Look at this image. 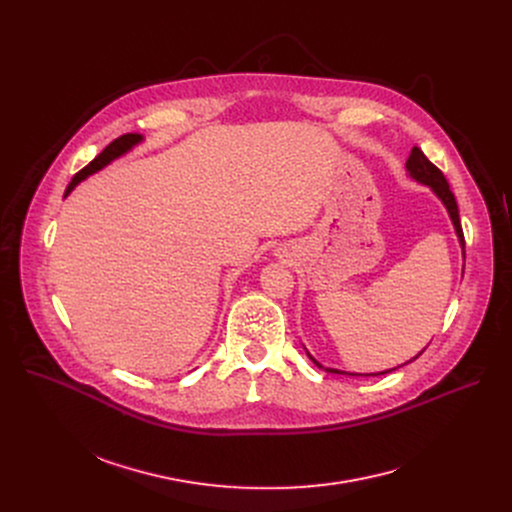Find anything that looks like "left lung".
I'll return each instance as SVG.
<instances>
[{
  "label": "left lung",
  "mask_w": 512,
  "mask_h": 512,
  "mask_svg": "<svg viewBox=\"0 0 512 512\" xmlns=\"http://www.w3.org/2000/svg\"><path fill=\"white\" fill-rule=\"evenodd\" d=\"M407 172H409L411 178H415V180L421 182V184H427L437 196H440V200L446 204V208H448V212H450V216H452V223H454V227H456L458 239H460V243H462V247H464V231H462V223H460L458 202H456V196H454V192L450 190V184H448L446 176L442 174V170L437 168V166H433V164L425 158V154H423L419 148H413V150H411V156H409V160H407ZM421 352H423V350H421ZM421 352H419L417 356H421ZM308 356H310V354H308ZM417 356H415V358H417ZM310 358H312V356H310ZM415 358H413V360H415ZM312 360H314L316 367L324 369L316 358H312ZM409 362H411V360H409ZM401 367H403V364H401ZM397 369H399V367H397ZM324 371H326V373H338V375H350V377H379V375H387V373H391V371H395V369L383 371V373H371V375L344 373V371H338V369H324Z\"/></svg>",
  "instance_id": "1"
}]
</instances>
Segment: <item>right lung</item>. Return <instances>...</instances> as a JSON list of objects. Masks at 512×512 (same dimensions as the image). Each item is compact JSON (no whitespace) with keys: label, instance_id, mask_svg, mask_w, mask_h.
Segmentation results:
<instances>
[{"label":"right lung","instance_id":"1","mask_svg":"<svg viewBox=\"0 0 512 512\" xmlns=\"http://www.w3.org/2000/svg\"><path fill=\"white\" fill-rule=\"evenodd\" d=\"M141 141V135H137V133H125V135H121V137H117V139H113L107 148L91 162V164H87L81 172H77L75 174V178L70 180V184L66 186V192H64V196H68L70 192H72V188H75L81 180H85L87 176H91V174H95V172H99L101 168H105L109 162H113L115 158H119V156H123L125 152H129L135 143H139Z\"/></svg>","mask_w":512,"mask_h":512}]
</instances>
